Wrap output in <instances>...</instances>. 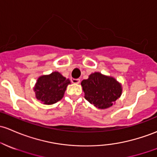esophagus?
Wrapping results in <instances>:
<instances>
[{"instance_id": "obj_1", "label": "esophagus", "mask_w": 157, "mask_h": 157, "mask_svg": "<svg viewBox=\"0 0 157 157\" xmlns=\"http://www.w3.org/2000/svg\"><path fill=\"white\" fill-rule=\"evenodd\" d=\"M71 82H72V83H73V84H79V83H80V79H78V78H76V79L72 78Z\"/></svg>"}]
</instances>
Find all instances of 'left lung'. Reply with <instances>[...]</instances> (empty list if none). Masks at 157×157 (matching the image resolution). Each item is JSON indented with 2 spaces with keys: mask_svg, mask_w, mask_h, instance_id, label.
<instances>
[{
  "mask_svg": "<svg viewBox=\"0 0 157 157\" xmlns=\"http://www.w3.org/2000/svg\"><path fill=\"white\" fill-rule=\"evenodd\" d=\"M85 98L99 109L111 107L122 94V85L114 77L95 72L81 83Z\"/></svg>",
  "mask_w": 157,
  "mask_h": 157,
  "instance_id": "8db88e82",
  "label": "left lung"
}]
</instances>
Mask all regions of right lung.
Masks as SVG:
<instances>
[{
    "label": "right lung",
    "mask_w": 157,
    "mask_h": 157,
    "mask_svg": "<svg viewBox=\"0 0 157 157\" xmlns=\"http://www.w3.org/2000/svg\"><path fill=\"white\" fill-rule=\"evenodd\" d=\"M70 84L60 72H52L48 75H43L36 80L33 87L36 98L45 105H52L63 97L67 86Z\"/></svg>",
    "instance_id": "right-lung-1"
}]
</instances>
